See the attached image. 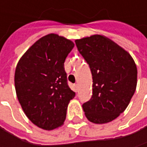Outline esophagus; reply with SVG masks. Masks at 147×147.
<instances>
[{
	"label": "esophagus",
	"instance_id": "esophagus-1",
	"mask_svg": "<svg viewBox=\"0 0 147 147\" xmlns=\"http://www.w3.org/2000/svg\"><path fill=\"white\" fill-rule=\"evenodd\" d=\"M75 88H76V90H78V88H79V85H78V83H76V84H75Z\"/></svg>",
	"mask_w": 147,
	"mask_h": 147
}]
</instances>
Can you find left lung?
I'll return each mask as SVG.
<instances>
[{
    "label": "left lung",
    "mask_w": 147,
    "mask_h": 147,
    "mask_svg": "<svg viewBox=\"0 0 147 147\" xmlns=\"http://www.w3.org/2000/svg\"><path fill=\"white\" fill-rule=\"evenodd\" d=\"M79 53L89 65L93 95L82 105L91 123L103 124L125 111L137 85V67L131 55L108 37L93 35L75 41Z\"/></svg>",
    "instance_id": "obj_1"
}]
</instances>
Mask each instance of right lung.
<instances>
[{
  "label": "right lung",
  "mask_w": 147,
  "mask_h": 147,
  "mask_svg": "<svg viewBox=\"0 0 147 147\" xmlns=\"http://www.w3.org/2000/svg\"><path fill=\"white\" fill-rule=\"evenodd\" d=\"M73 47L71 40L48 34L32 45L17 64L14 84L18 100L27 117L45 130L64 124L68 105L75 97L64 67Z\"/></svg>",
  "instance_id": "right-lung-1"
}]
</instances>
